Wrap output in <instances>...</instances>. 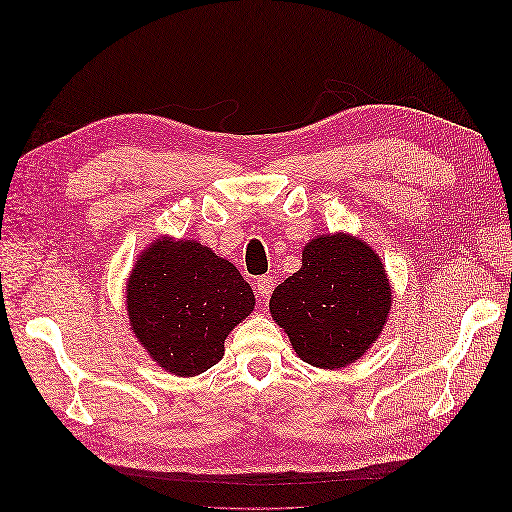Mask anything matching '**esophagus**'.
Here are the masks:
<instances>
[{"mask_svg": "<svg viewBox=\"0 0 512 512\" xmlns=\"http://www.w3.org/2000/svg\"><path fill=\"white\" fill-rule=\"evenodd\" d=\"M254 290L258 292V297H262V299H269V297H271V292H273V280H271L269 275H262V277H258L256 284H254Z\"/></svg>", "mask_w": 512, "mask_h": 512, "instance_id": "esophagus-1", "label": "esophagus"}]
</instances>
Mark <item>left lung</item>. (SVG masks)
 Listing matches in <instances>:
<instances>
[{
  "instance_id": "obj_1",
  "label": "left lung",
  "mask_w": 512,
  "mask_h": 512,
  "mask_svg": "<svg viewBox=\"0 0 512 512\" xmlns=\"http://www.w3.org/2000/svg\"><path fill=\"white\" fill-rule=\"evenodd\" d=\"M269 307L305 363L337 369L376 344L391 309V286L363 241L318 237L305 245L301 269L273 290Z\"/></svg>"
}]
</instances>
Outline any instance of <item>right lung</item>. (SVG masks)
Segmentation results:
<instances>
[{"mask_svg":"<svg viewBox=\"0 0 512 512\" xmlns=\"http://www.w3.org/2000/svg\"><path fill=\"white\" fill-rule=\"evenodd\" d=\"M254 303L237 267L196 241L153 243L128 280L132 331L160 367L183 378L222 361L224 339Z\"/></svg>","mask_w":512,"mask_h":512,"instance_id":"add662e5","label":"right lung"}]
</instances>
